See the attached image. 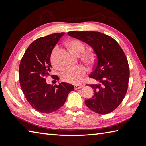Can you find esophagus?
Segmentation results:
<instances>
[{
  "label": "esophagus",
  "mask_w": 146,
  "mask_h": 146,
  "mask_svg": "<svg viewBox=\"0 0 146 146\" xmlns=\"http://www.w3.org/2000/svg\"><path fill=\"white\" fill-rule=\"evenodd\" d=\"M83 85H75L74 86V88H75V90H78V89H80L83 88Z\"/></svg>",
  "instance_id": "obj_1"
}]
</instances>
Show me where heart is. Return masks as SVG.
Listing matches in <instances>:
<instances>
[{
  "mask_svg": "<svg viewBox=\"0 0 146 146\" xmlns=\"http://www.w3.org/2000/svg\"><path fill=\"white\" fill-rule=\"evenodd\" d=\"M67 46L71 53L76 56L82 55L85 50L84 44L82 41L76 40V39L69 41ZM56 50V48L53 49L51 53V62L54 68L57 70H62L63 67L59 66L55 60ZM83 60L89 65H93L97 61V55L93 50L88 51L84 55ZM86 73H87V70L83 66H78L75 68H68L62 74L61 78L62 80L66 82L73 84H78L82 82Z\"/></svg>",
  "mask_w": 146,
  "mask_h": 146,
  "instance_id": "b5f03b06",
  "label": "heart"
}]
</instances>
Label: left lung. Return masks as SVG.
Segmentation results:
<instances>
[{
    "mask_svg": "<svg viewBox=\"0 0 146 146\" xmlns=\"http://www.w3.org/2000/svg\"><path fill=\"white\" fill-rule=\"evenodd\" d=\"M68 35L90 46L97 57L90 77L99 84L90 85L94 95L86 100L87 107L98 114L112 112L122 102L129 78L127 59L119 44L111 36L98 31H69Z\"/></svg>",
    "mask_w": 146,
    "mask_h": 146,
    "instance_id": "1",
    "label": "left lung"
}]
</instances>
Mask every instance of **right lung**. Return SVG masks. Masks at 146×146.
<instances>
[{
    "label": "right lung",
    "instance_id": "add662e5",
    "mask_svg": "<svg viewBox=\"0 0 146 146\" xmlns=\"http://www.w3.org/2000/svg\"><path fill=\"white\" fill-rule=\"evenodd\" d=\"M64 34L63 32L53 33L33 41L20 63L19 81L22 90L31 107L40 113H51L58 110L64 104L68 94L74 90L73 85L69 83L53 86L46 82V77L51 75L52 68L51 52Z\"/></svg>",
    "mask_w": 146,
    "mask_h": 146
}]
</instances>
